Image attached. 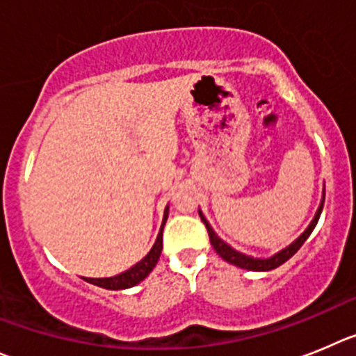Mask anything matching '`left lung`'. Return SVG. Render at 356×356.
Instances as JSON below:
<instances>
[{
  "label": "left lung",
  "instance_id": "left-lung-1",
  "mask_svg": "<svg viewBox=\"0 0 356 356\" xmlns=\"http://www.w3.org/2000/svg\"><path fill=\"white\" fill-rule=\"evenodd\" d=\"M323 204H325V191H323L321 204H319L318 211H316V214H314L312 222H310V225L303 230L302 236H300L298 239H294L289 246H286L284 250H280V252H277L275 255H271V257H266V259L252 257V255L241 254V252H238L236 248H232L229 243L223 241V239L220 238L216 232H214L213 227L209 225V222H207L206 216H204V213H202L200 209H198V214H200L202 222L206 223L207 232H209L211 245H213V248L216 250V254L220 255L223 261L230 262V264L238 266V268H243V270H248V271H270V270H275V268H278L280 264H284L286 261H289V259L296 254L298 250L302 248L303 243H305L307 238H309L310 234H312L314 227L318 225V220H319V216H321V211H323Z\"/></svg>",
  "mask_w": 356,
  "mask_h": 356
}]
</instances>
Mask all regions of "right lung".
I'll return each mask as SVG.
<instances>
[{"mask_svg": "<svg viewBox=\"0 0 356 356\" xmlns=\"http://www.w3.org/2000/svg\"><path fill=\"white\" fill-rule=\"evenodd\" d=\"M166 218H168V206L165 207V214H163V223L161 229H159L158 238H156L154 246L150 248L149 254L142 259L140 262H136L134 266H131L129 270L122 271V273L115 275V277H106V278H85L86 282H90L94 286L102 287V289H111V291H118V289H127V287H133L136 284H140L142 280H145L147 275L150 271L154 270V266L158 264L159 255H161L163 250V227L166 223Z\"/></svg>", "mask_w": 356, "mask_h": 356, "instance_id": "add662e5", "label": "right lung"}]
</instances>
